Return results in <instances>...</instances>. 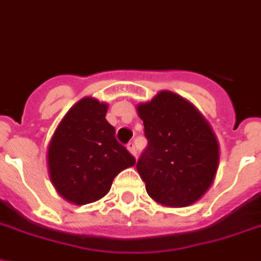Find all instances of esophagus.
Segmentation results:
<instances>
[{
	"label": "esophagus",
	"instance_id": "esophagus-1",
	"mask_svg": "<svg viewBox=\"0 0 261 261\" xmlns=\"http://www.w3.org/2000/svg\"><path fill=\"white\" fill-rule=\"evenodd\" d=\"M126 149L130 152V153L133 154V156H136V146H135V143H129L128 145H126Z\"/></svg>",
	"mask_w": 261,
	"mask_h": 261
}]
</instances>
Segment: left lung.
<instances>
[{"mask_svg": "<svg viewBox=\"0 0 261 261\" xmlns=\"http://www.w3.org/2000/svg\"><path fill=\"white\" fill-rule=\"evenodd\" d=\"M136 111L148 139L136 167L150 199L169 208L199 201L212 187L220 161V146L208 120L171 90H160Z\"/></svg>", "mask_w": 261, "mask_h": 261, "instance_id": "left-lung-1", "label": "left lung"}]
</instances>
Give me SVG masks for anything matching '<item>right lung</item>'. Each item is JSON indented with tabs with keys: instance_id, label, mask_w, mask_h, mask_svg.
Masks as SVG:
<instances>
[{
	"instance_id": "1",
	"label": "right lung",
	"mask_w": 261,
	"mask_h": 261,
	"mask_svg": "<svg viewBox=\"0 0 261 261\" xmlns=\"http://www.w3.org/2000/svg\"><path fill=\"white\" fill-rule=\"evenodd\" d=\"M107 112V102L83 97L66 112L49 140V178L68 203L85 205L102 199L116 176L136 164L135 157L115 139Z\"/></svg>"
}]
</instances>
